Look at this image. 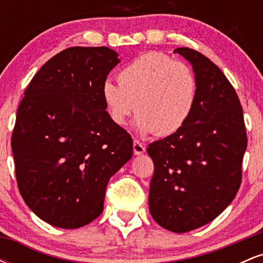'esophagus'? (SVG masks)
Returning <instances> with one entry per match:
<instances>
[{"label": "esophagus", "instance_id": "34e87169", "mask_svg": "<svg viewBox=\"0 0 263 263\" xmlns=\"http://www.w3.org/2000/svg\"><path fill=\"white\" fill-rule=\"evenodd\" d=\"M146 152V147H144L143 143H141L140 141L135 140L134 141V153L136 156H141Z\"/></svg>", "mask_w": 263, "mask_h": 263}]
</instances>
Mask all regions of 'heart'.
Instances as JSON below:
<instances>
[{
	"label": "heart",
	"instance_id": "obj_1",
	"mask_svg": "<svg viewBox=\"0 0 263 263\" xmlns=\"http://www.w3.org/2000/svg\"><path fill=\"white\" fill-rule=\"evenodd\" d=\"M117 80L119 84L107 79L101 85L108 117L115 125L125 126L137 110L135 127L142 135L179 131L197 101L198 83L192 68L162 53L135 58L120 69Z\"/></svg>",
	"mask_w": 263,
	"mask_h": 263
}]
</instances>
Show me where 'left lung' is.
<instances>
[{
	"label": "left lung",
	"instance_id": "1",
	"mask_svg": "<svg viewBox=\"0 0 263 263\" xmlns=\"http://www.w3.org/2000/svg\"><path fill=\"white\" fill-rule=\"evenodd\" d=\"M174 53L192 65L197 101L179 131L147 148L155 163L148 204L162 228L182 234L213 221L234 200L247 137L240 100L224 73L197 50Z\"/></svg>",
	"mask_w": 263,
	"mask_h": 263
}]
</instances>
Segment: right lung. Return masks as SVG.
I'll list each match as a JSON object with an SVG mask.
<instances>
[{"label":"right lung","mask_w":263,"mask_h":263,"mask_svg":"<svg viewBox=\"0 0 263 263\" xmlns=\"http://www.w3.org/2000/svg\"><path fill=\"white\" fill-rule=\"evenodd\" d=\"M120 63L107 47H71L33 77L17 111L12 152L18 189L39 219L78 229L104 210L110 178L132 138L108 117L101 85Z\"/></svg>","instance_id":"1"}]
</instances>
